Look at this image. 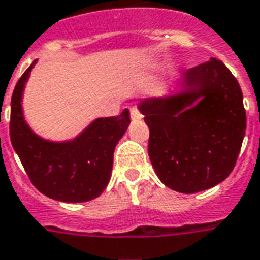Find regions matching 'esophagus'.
<instances>
[{"label":"esophagus","instance_id":"1","mask_svg":"<svg viewBox=\"0 0 260 260\" xmlns=\"http://www.w3.org/2000/svg\"><path fill=\"white\" fill-rule=\"evenodd\" d=\"M129 113H131V118H132V120H140V118H142V113H140L139 109L135 107V106L129 107Z\"/></svg>","mask_w":260,"mask_h":260}]
</instances>
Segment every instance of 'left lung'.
<instances>
[{
	"instance_id": "8db88e82",
	"label": "left lung",
	"mask_w": 260,
	"mask_h": 260,
	"mask_svg": "<svg viewBox=\"0 0 260 260\" xmlns=\"http://www.w3.org/2000/svg\"><path fill=\"white\" fill-rule=\"evenodd\" d=\"M191 95L143 99L149 157L159 180L179 193L211 189L232 174L243 145L247 115L236 77L218 59L184 73ZM203 99L196 106L198 96Z\"/></svg>"
}]
</instances>
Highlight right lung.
Instances as JSON below:
<instances>
[{
	"label": "right lung",
	"mask_w": 260,
	"mask_h": 260,
	"mask_svg": "<svg viewBox=\"0 0 260 260\" xmlns=\"http://www.w3.org/2000/svg\"><path fill=\"white\" fill-rule=\"evenodd\" d=\"M19 78L11 101L9 135L15 151L34 187L64 203H84L99 197L109 183L115 145L128 128L129 111L98 118L81 135L66 143H52L28 128L22 113V92L32 66Z\"/></svg>",
	"instance_id": "1"
}]
</instances>
